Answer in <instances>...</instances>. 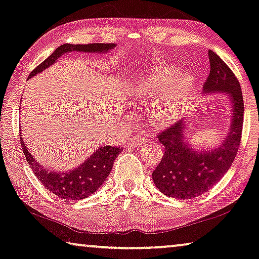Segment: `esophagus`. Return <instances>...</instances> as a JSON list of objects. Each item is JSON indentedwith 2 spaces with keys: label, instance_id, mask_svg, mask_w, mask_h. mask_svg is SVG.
<instances>
[{
  "label": "esophagus",
  "instance_id": "obj_1",
  "mask_svg": "<svg viewBox=\"0 0 259 259\" xmlns=\"http://www.w3.org/2000/svg\"><path fill=\"white\" fill-rule=\"evenodd\" d=\"M146 139H143L142 136H134V137H132V140H130V144H132V146H140V144H143L144 142H146Z\"/></svg>",
  "mask_w": 259,
  "mask_h": 259
}]
</instances>
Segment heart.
<instances>
[{"label":"heart","mask_w":259,"mask_h":259,"mask_svg":"<svg viewBox=\"0 0 259 259\" xmlns=\"http://www.w3.org/2000/svg\"><path fill=\"white\" fill-rule=\"evenodd\" d=\"M193 77L179 73L174 66H160L134 79L130 94L134 101H150L151 117L157 123H168L177 118L186 108L193 92Z\"/></svg>","instance_id":"heart-1"}]
</instances>
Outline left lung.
<instances>
[{"mask_svg": "<svg viewBox=\"0 0 259 259\" xmlns=\"http://www.w3.org/2000/svg\"><path fill=\"white\" fill-rule=\"evenodd\" d=\"M208 59L211 70L204 92L230 95L233 103L232 124L222 146L207 153H198L189 148L184 136L186 124L181 120L158 134L164 154L153 171V180L163 194L177 199H193L209 191L233 163L242 140L244 102L239 81L213 51H208Z\"/></svg>", "mask_w": 259, "mask_h": 259, "instance_id": "8db88e82", "label": "left lung"}]
</instances>
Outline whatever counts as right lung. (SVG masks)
I'll return each mask as SVG.
<instances>
[{"label": "right lung", "mask_w": 259, "mask_h": 259, "mask_svg": "<svg viewBox=\"0 0 259 259\" xmlns=\"http://www.w3.org/2000/svg\"><path fill=\"white\" fill-rule=\"evenodd\" d=\"M115 47V44H88V45H72L64 44L58 47L47 59H45L39 66H36L30 72L29 78L40 73L52 64L55 63L58 58L67 52H106ZM21 147L25 154V157L28 164L35 174L42 186L54 195L66 200H80L95 193L101 186L104 184L105 179L109 177L112 169V164L115 162L122 148L105 146L96 150L89 160H86L81 165L75 168L72 171L58 173L47 168L41 167L39 162H36L29 150L27 149L22 139H20Z\"/></svg>", "instance_id": "right-lung-1"}]
</instances>
